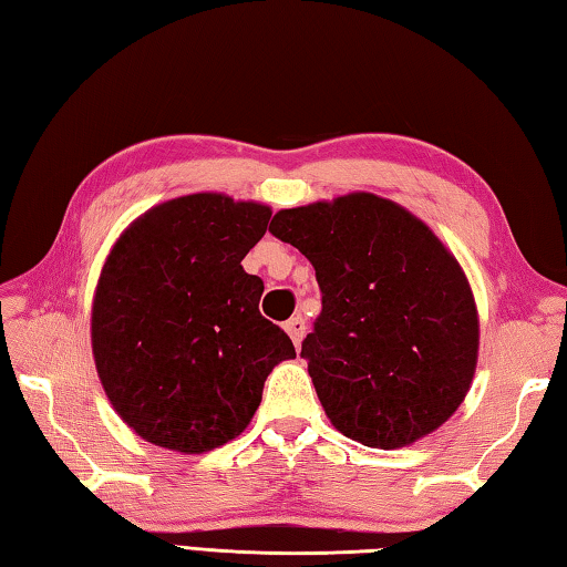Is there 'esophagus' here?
Listing matches in <instances>:
<instances>
[{"instance_id":"esophagus-1","label":"esophagus","mask_w":567,"mask_h":567,"mask_svg":"<svg viewBox=\"0 0 567 567\" xmlns=\"http://www.w3.org/2000/svg\"><path fill=\"white\" fill-rule=\"evenodd\" d=\"M286 332H288V338L293 340V344L296 348H300V342H303V338H306V320L300 318V316H296V318H291V320H286Z\"/></svg>"}]
</instances>
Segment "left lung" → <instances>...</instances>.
Masks as SVG:
<instances>
[{"instance_id":"left-lung-1","label":"left lung","mask_w":567,"mask_h":567,"mask_svg":"<svg viewBox=\"0 0 567 567\" xmlns=\"http://www.w3.org/2000/svg\"><path fill=\"white\" fill-rule=\"evenodd\" d=\"M269 233L316 269L322 310L300 357L334 429L381 450L441 429L480 350L475 296L453 251L374 193L279 210Z\"/></svg>"}]
</instances>
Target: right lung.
<instances>
[{"mask_svg":"<svg viewBox=\"0 0 567 567\" xmlns=\"http://www.w3.org/2000/svg\"><path fill=\"white\" fill-rule=\"evenodd\" d=\"M271 207L225 193L161 203L124 229L92 298L102 389L146 443L200 455L247 429L288 334L259 313L264 284L241 259Z\"/></svg>","mask_w":567,"mask_h":567,"instance_id":"add662e5","label":"right lung"}]
</instances>
